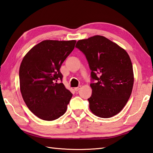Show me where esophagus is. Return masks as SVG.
<instances>
[{
  "mask_svg": "<svg viewBox=\"0 0 153 153\" xmlns=\"http://www.w3.org/2000/svg\"><path fill=\"white\" fill-rule=\"evenodd\" d=\"M80 88H81V86L80 85H79V86L78 87H76V88H74V90H75L76 91H79V89H80Z\"/></svg>",
  "mask_w": 153,
  "mask_h": 153,
  "instance_id": "34e87169",
  "label": "esophagus"
}]
</instances>
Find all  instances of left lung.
Returning <instances> with one entry per match:
<instances>
[{
	"label": "left lung",
	"instance_id": "left-lung-1",
	"mask_svg": "<svg viewBox=\"0 0 153 153\" xmlns=\"http://www.w3.org/2000/svg\"><path fill=\"white\" fill-rule=\"evenodd\" d=\"M75 47L85 55L91 71L92 94L88 100L92 113L102 118L120 113L130 98L134 84L128 53L102 36L78 41Z\"/></svg>",
	"mask_w": 153,
	"mask_h": 153
}]
</instances>
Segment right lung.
<instances>
[{
  "instance_id": "1",
  "label": "right lung",
  "mask_w": 153,
  "mask_h": 153,
  "mask_svg": "<svg viewBox=\"0 0 153 153\" xmlns=\"http://www.w3.org/2000/svg\"><path fill=\"white\" fill-rule=\"evenodd\" d=\"M76 41L45 40L25 55L19 68L22 97L29 110L45 121L64 115L73 94L62 82L61 65ZM61 80L60 83L57 81Z\"/></svg>"
}]
</instances>
